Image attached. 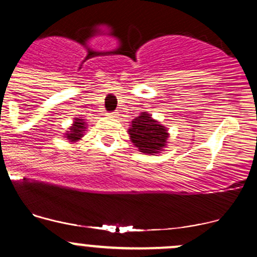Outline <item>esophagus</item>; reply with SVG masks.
<instances>
[{"label": "esophagus", "mask_w": 257, "mask_h": 257, "mask_svg": "<svg viewBox=\"0 0 257 257\" xmlns=\"http://www.w3.org/2000/svg\"><path fill=\"white\" fill-rule=\"evenodd\" d=\"M107 116H109V117H117V116H118V113H117V112H109V113H107Z\"/></svg>", "instance_id": "obj_1"}]
</instances>
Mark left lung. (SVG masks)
I'll use <instances>...</instances> for the list:
<instances>
[{"label":"left lung","mask_w":257,"mask_h":257,"mask_svg":"<svg viewBox=\"0 0 257 257\" xmlns=\"http://www.w3.org/2000/svg\"><path fill=\"white\" fill-rule=\"evenodd\" d=\"M128 135L139 151L150 155L163 151L169 138L167 127L161 126L148 112H143L131 121Z\"/></svg>","instance_id":"obj_1"}]
</instances>
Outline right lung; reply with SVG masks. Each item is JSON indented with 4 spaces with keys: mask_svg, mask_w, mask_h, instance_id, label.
Listing matches in <instances>:
<instances>
[{
    "mask_svg": "<svg viewBox=\"0 0 257 257\" xmlns=\"http://www.w3.org/2000/svg\"><path fill=\"white\" fill-rule=\"evenodd\" d=\"M85 131V122L83 118H74L73 126H70L69 131L65 134V138L70 141V143H75V141L80 140L83 138V133Z\"/></svg>",
    "mask_w": 257,
    "mask_h": 257,
    "instance_id": "right-lung-1",
    "label": "right lung"
}]
</instances>
